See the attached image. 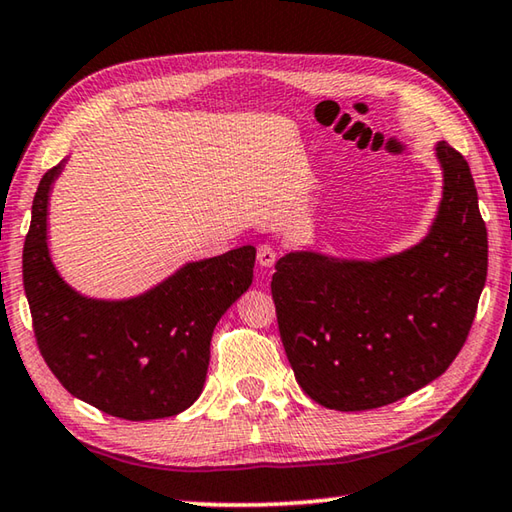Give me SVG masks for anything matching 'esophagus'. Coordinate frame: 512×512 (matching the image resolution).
I'll use <instances>...</instances> for the list:
<instances>
[{"mask_svg":"<svg viewBox=\"0 0 512 512\" xmlns=\"http://www.w3.org/2000/svg\"><path fill=\"white\" fill-rule=\"evenodd\" d=\"M275 259H277V250L273 246L262 244V246L257 248V262H259V266L271 268L275 264Z\"/></svg>","mask_w":512,"mask_h":512,"instance_id":"34e87169","label":"esophagus"}]
</instances>
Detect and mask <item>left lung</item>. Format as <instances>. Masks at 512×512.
Segmentation results:
<instances>
[{
	"label": "left lung",
	"instance_id": "1",
	"mask_svg": "<svg viewBox=\"0 0 512 512\" xmlns=\"http://www.w3.org/2000/svg\"><path fill=\"white\" fill-rule=\"evenodd\" d=\"M445 192L427 239L381 262L289 253L271 293L302 391L336 411H368L420 391L452 366L488 275V230L470 164L436 146Z\"/></svg>",
	"mask_w": 512,
	"mask_h": 512
}]
</instances>
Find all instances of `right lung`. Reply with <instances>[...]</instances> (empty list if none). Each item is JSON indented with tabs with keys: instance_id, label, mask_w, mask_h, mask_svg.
<instances>
[{
	"instance_id": "add662e5",
	"label": "right lung",
	"mask_w": 512,
	"mask_h": 512,
	"mask_svg": "<svg viewBox=\"0 0 512 512\" xmlns=\"http://www.w3.org/2000/svg\"><path fill=\"white\" fill-rule=\"evenodd\" d=\"M42 176L24 239L22 277L42 359L69 393L124 420L169 418L203 391L216 323L253 282L255 248L203 259L140 298H83L47 250L49 187Z\"/></svg>"
}]
</instances>
